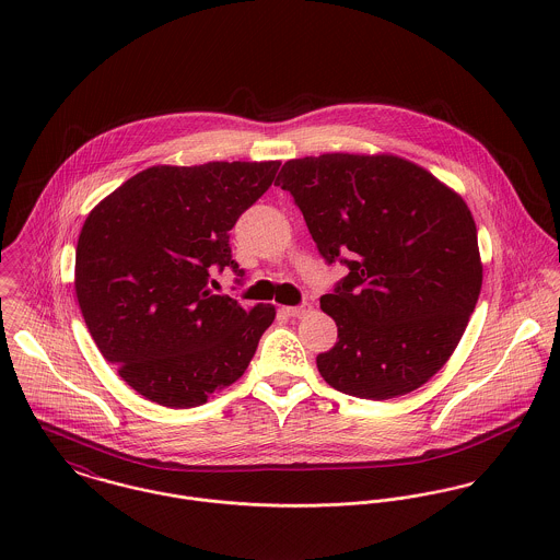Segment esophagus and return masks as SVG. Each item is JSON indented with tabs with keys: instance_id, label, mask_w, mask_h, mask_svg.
I'll return each instance as SVG.
<instances>
[{
	"instance_id": "obj_1",
	"label": "esophagus",
	"mask_w": 560,
	"mask_h": 560,
	"mask_svg": "<svg viewBox=\"0 0 560 560\" xmlns=\"http://www.w3.org/2000/svg\"><path fill=\"white\" fill-rule=\"evenodd\" d=\"M311 313H313V304H311V302H304V304H300V306L287 308V315H289V317H295V319H304V317H308Z\"/></svg>"
}]
</instances>
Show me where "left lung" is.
Here are the masks:
<instances>
[{
    "label": "left lung",
    "mask_w": 560,
    "mask_h": 560,
    "mask_svg": "<svg viewBox=\"0 0 560 560\" xmlns=\"http://www.w3.org/2000/svg\"><path fill=\"white\" fill-rule=\"evenodd\" d=\"M276 185L293 196L325 262L349 269L320 298L338 327L317 355L320 377L371 400L427 384L462 340L482 284L464 198L395 155L291 160Z\"/></svg>",
    "instance_id": "8db88e82"
}]
</instances>
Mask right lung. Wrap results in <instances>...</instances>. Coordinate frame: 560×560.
<instances>
[{"mask_svg":"<svg viewBox=\"0 0 560 560\" xmlns=\"http://www.w3.org/2000/svg\"><path fill=\"white\" fill-rule=\"evenodd\" d=\"M280 161L153 165L83 222L75 291L83 320L118 375L174 409L207 402L245 373L271 304L241 306L211 291L231 267V231L273 183Z\"/></svg>","mask_w":560,"mask_h":560,"instance_id":"right-lung-1","label":"right lung"}]
</instances>
